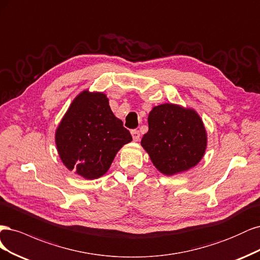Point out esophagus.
<instances>
[{"label":"esophagus","instance_id":"obj_1","mask_svg":"<svg viewBox=\"0 0 260 260\" xmlns=\"http://www.w3.org/2000/svg\"><path fill=\"white\" fill-rule=\"evenodd\" d=\"M131 134H132V137H133L134 141H138L140 139V133H139V131L134 129V131L131 132Z\"/></svg>","mask_w":260,"mask_h":260}]
</instances>
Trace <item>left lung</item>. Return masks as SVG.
Wrapping results in <instances>:
<instances>
[{"mask_svg":"<svg viewBox=\"0 0 260 260\" xmlns=\"http://www.w3.org/2000/svg\"><path fill=\"white\" fill-rule=\"evenodd\" d=\"M148 125L140 144L163 175L189 171L202 160L207 133L194 109L175 104L155 106L149 113Z\"/></svg>","mask_w":260,"mask_h":260,"instance_id":"8db88e82","label":"left lung"}]
</instances>
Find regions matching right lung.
I'll return each mask as SVG.
<instances>
[{"label": "right lung", "mask_w": 260, "mask_h": 260, "mask_svg": "<svg viewBox=\"0 0 260 260\" xmlns=\"http://www.w3.org/2000/svg\"><path fill=\"white\" fill-rule=\"evenodd\" d=\"M132 141L102 91L84 89L75 97L55 133L58 154L69 171L84 179L104 176L116 153Z\"/></svg>", "instance_id": "obj_1"}]
</instances>
